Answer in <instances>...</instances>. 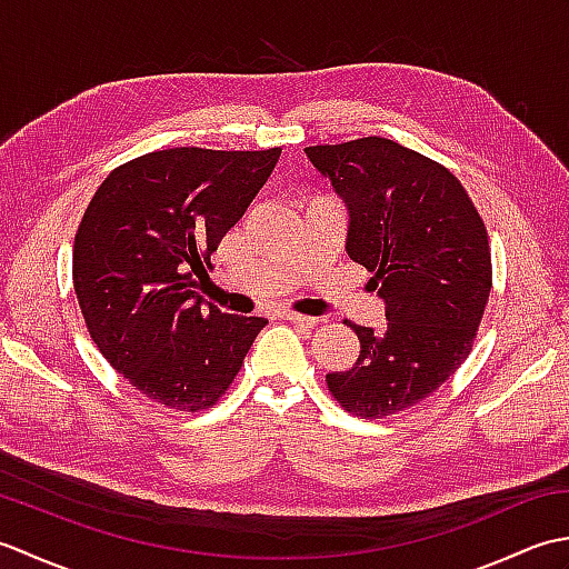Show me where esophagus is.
<instances>
[{"label": "esophagus", "instance_id": "obj_1", "mask_svg": "<svg viewBox=\"0 0 569 569\" xmlns=\"http://www.w3.org/2000/svg\"><path fill=\"white\" fill-rule=\"evenodd\" d=\"M281 318H283V320H288V322H293V325H303V328H316V325L320 322L318 318H312V316H300V312H293V310H286Z\"/></svg>", "mask_w": 569, "mask_h": 569}]
</instances>
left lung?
<instances>
[{"label":"left lung","mask_w":569,"mask_h":569,"mask_svg":"<svg viewBox=\"0 0 569 569\" xmlns=\"http://www.w3.org/2000/svg\"><path fill=\"white\" fill-rule=\"evenodd\" d=\"M347 204V253L371 273L386 330L349 322L352 369L325 377L359 418L401 413L469 357L491 291L487 227L462 183L438 161L381 137L306 149Z\"/></svg>","instance_id":"8db88e82"}]
</instances>
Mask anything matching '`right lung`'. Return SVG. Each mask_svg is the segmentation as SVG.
<instances>
[{
    "instance_id": "obj_1",
    "label": "right lung",
    "mask_w": 569,
    "mask_h": 569,
    "mask_svg": "<svg viewBox=\"0 0 569 569\" xmlns=\"http://www.w3.org/2000/svg\"><path fill=\"white\" fill-rule=\"evenodd\" d=\"M281 149L178 147L102 180L72 247V286L102 357L151 401L212 408L269 320L192 291L210 253L269 180ZM208 276V273H204Z\"/></svg>"
}]
</instances>
